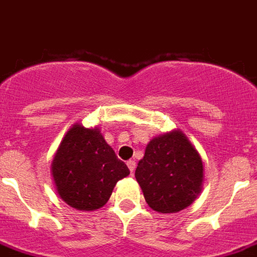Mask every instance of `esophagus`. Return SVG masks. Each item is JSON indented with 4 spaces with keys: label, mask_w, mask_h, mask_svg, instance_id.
<instances>
[{
    "label": "esophagus",
    "mask_w": 257,
    "mask_h": 257,
    "mask_svg": "<svg viewBox=\"0 0 257 257\" xmlns=\"http://www.w3.org/2000/svg\"><path fill=\"white\" fill-rule=\"evenodd\" d=\"M126 165H128V169H129V172L133 173L135 172V169H136V162L133 161V160H131V161L126 162Z\"/></svg>",
    "instance_id": "34e87169"
}]
</instances>
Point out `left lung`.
<instances>
[{
    "mask_svg": "<svg viewBox=\"0 0 257 257\" xmlns=\"http://www.w3.org/2000/svg\"><path fill=\"white\" fill-rule=\"evenodd\" d=\"M135 177L150 208L178 212L195 201L203 182V164L181 131L154 137L148 144Z\"/></svg>",
    "mask_w": 257,
    "mask_h": 257,
    "instance_id": "left-lung-1",
    "label": "left lung"
}]
</instances>
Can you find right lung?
Returning <instances> with one entry per match:
<instances>
[{
  "label": "right lung",
  "mask_w": 257,
  "mask_h": 257,
  "mask_svg": "<svg viewBox=\"0 0 257 257\" xmlns=\"http://www.w3.org/2000/svg\"><path fill=\"white\" fill-rule=\"evenodd\" d=\"M51 173L62 201L76 210L93 211L107 203L117 181L129 176V169L97 126L75 124L56 150Z\"/></svg>",
  "instance_id": "add662e5"
}]
</instances>
